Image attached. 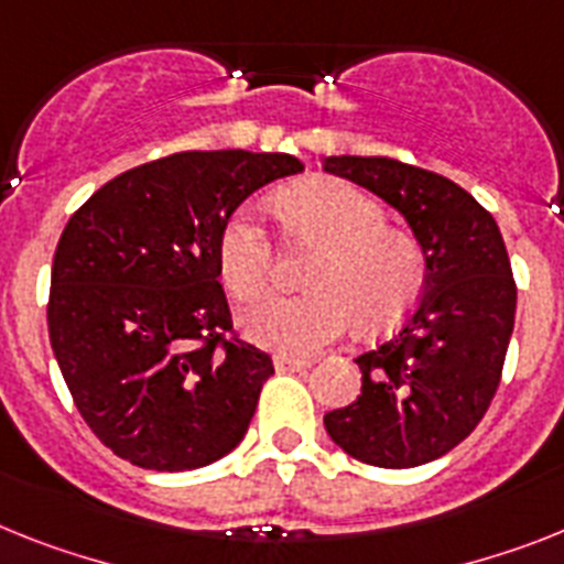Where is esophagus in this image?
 <instances>
[{"mask_svg": "<svg viewBox=\"0 0 564 564\" xmlns=\"http://www.w3.org/2000/svg\"><path fill=\"white\" fill-rule=\"evenodd\" d=\"M274 367H278V370L304 372V370H310L312 361L310 358H295V355H278V358H274Z\"/></svg>", "mask_w": 564, "mask_h": 564, "instance_id": "1", "label": "esophagus"}]
</instances>
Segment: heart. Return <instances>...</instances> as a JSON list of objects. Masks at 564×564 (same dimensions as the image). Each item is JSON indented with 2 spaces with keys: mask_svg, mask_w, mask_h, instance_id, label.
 Returning <instances> with one entry per match:
<instances>
[{
  "mask_svg": "<svg viewBox=\"0 0 564 564\" xmlns=\"http://www.w3.org/2000/svg\"><path fill=\"white\" fill-rule=\"evenodd\" d=\"M292 238L321 246L306 269L310 292L272 297L246 318V333L278 352H315L349 324L387 333L419 304L427 258L419 238L387 226L381 203L340 180H306L278 194ZM217 260L226 290L258 304L272 290L274 246L252 212H238L220 231Z\"/></svg>",
  "mask_w": 564,
  "mask_h": 564,
  "instance_id": "obj_1",
  "label": "heart"
}]
</instances>
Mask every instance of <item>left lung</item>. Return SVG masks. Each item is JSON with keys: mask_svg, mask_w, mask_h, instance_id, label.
Masks as SVG:
<instances>
[{"mask_svg": "<svg viewBox=\"0 0 564 564\" xmlns=\"http://www.w3.org/2000/svg\"><path fill=\"white\" fill-rule=\"evenodd\" d=\"M324 169L395 206L427 258L419 304L355 358L361 395L324 427L364 465H427L465 442L499 390L516 318L508 249L494 215L442 174L390 158H326Z\"/></svg>", "mask_w": 564, "mask_h": 564, "instance_id": "8db88e82", "label": "left lung"}]
</instances>
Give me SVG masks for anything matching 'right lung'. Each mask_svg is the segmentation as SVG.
<instances>
[{
  "instance_id": "add662e5",
  "label": "right lung",
  "mask_w": 564,
  "mask_h": 564,
  "mask_svg": "<svg viewBox=\"0 0 564 564\" xmlns=\"http://www.w3.org/2000/svg\"><path fill=\"white\" fill-rule=\"evenodd\" d=\"M292 154L180 151L108 180L65 226L48 335L70 399L113 456L145 470L206 467L243 442L272 358L246 344L217 243Z\"/></svg>"
}]
</instances>
